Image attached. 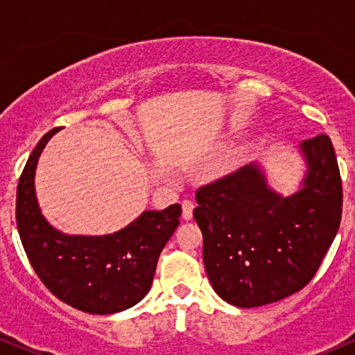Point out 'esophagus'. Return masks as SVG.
Instances as JSON below:
<instances>
[{
    "instance_id": "34e87169",
    "label": "esophagus",
    "mask_w": 355,
    "mask_h": 355,
    "mask_svg": "<svg viewBox=\"0 0 355 355\" xmlns=\"http://www.w3.org/2000/svg\"><path fill=\"white\" fill-rule=\"evenodd\" d=\"M193 203H191L190 200H183L182 202V217L183 220H191V217H193Z\"/></svg>"
}]
</instances>
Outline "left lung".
<instances>
[{"label":"left lung","instance_id":"left-lung-1","mask_svg":"<svg viewBox=\"0 0 355 355\" xmlns=\"http://www.w3.org/2000/svg\"><path fill=\"white\" fill-rule=\"evenodd\" d=\"M302 189L282 197L250 164L195 193V222L214 291L235 307H260L295 294L312 280L336 239L342 182L331 138L300 145Z\"/></svg>","mask_w":355,"mask_h":355}]
</instances>
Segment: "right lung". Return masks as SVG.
<instances>
[{"instance_id":"add662e5","label":"right lung","mask_w":355,"mask_h":355,"mask_svg":"<svg viewBox=\"0 0 355 355\" xmlns=\"http://www.w3.org/2000/svg\"><path fill=\"white\" fill-rule=\"evenodd\" d=\"M58 130H50L38 141L19 177V239L36 275L53 295L87 313L121 312L148 294L158 257L180 223L182 207L146 210L125 229L100 237L53 229L36 202L35 170L44 145Z\"/></svg>"}]
</instances>
